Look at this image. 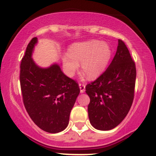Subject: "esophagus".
Returning a JSON list of instances; mask_svg holds the SVG:
<instances>
[{
    "label": "esophagus",
    "mask_w": 156,
    "mask_h": 156,
    "mask_svg": "<svg viewBox=\"0 0 156 156\" xmlns=\"http://www.w3.org/2000/svg\"><path fill=\"white\" fill-rule=\"evenodd\" d=\"M79 87H80V93H83L85 92V84L83 83H79Z\"/></svg>",
    "instance_id": "obj_1"
}]
</instances>
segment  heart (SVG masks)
Returning <instances> with one entry per match:
<instances>
[{
    "mask_svg": "<svg viewBox=\"0 0 156 156\" xmlns=\"http://www.w3.org/2000/svg\"><path fill=\"white\" fill-rule=\"evenodd\" d=\"M110 45L104 42L92 40L76 43L69 50V55L62 58L65 72L73 76L81 64L82 73L87 79L98 78L105 71L112 58Z\"/></svg>",
    "mask_w": 156,
    "mask_h": 156,
    "instance_id": "heart-1",
    "label": "heart"
}]
</instances>
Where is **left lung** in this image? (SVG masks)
Returning <instances> with one entry per match:
<instances>
[{
  "mask_svg": "<svg viewBox=\"0 0 156 156\" xmlns=\"http://www.w3.org/2000/svg\"><path fill=\"white\" fill-rule=\"evenodd\" d=\"M136 69L121 39L110 65L94 81L86 86L90 98L88 114L91 125L101 130H112L130 111L134 98Z\"/></svg>",
  "mask_w": 156,
  "mask_h": 156,
  "instance_id": "8db88e82",
  "label": "left lung"
}]
</instances>
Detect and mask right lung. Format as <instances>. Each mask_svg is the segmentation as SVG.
<instances>
[{"label": "right lung", "instance_id": "add662e5", "mask_svg": "<svg viewBox=\"0 0 156 156\" xmlns=\"http://www.w3.org/2000/svg\"><path fill=\"white\" fill-rule=\"evenodd\" d=\"M37 42L34 37L27 46L20 64L23 101L28 115L39 128L51 133L65 129L69 114L80 93L76 80L68 78L54 64L41 68L31 58Z\"/></svg>", "mask_w": 156, "mask_h": 156}]
</instances>
